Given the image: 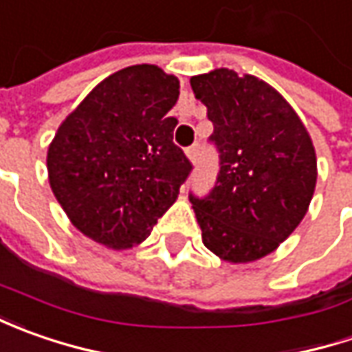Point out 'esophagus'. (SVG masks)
I'll list each match as a JSON object with an SVG mask.
<instances>
[{
  "label": "esophagus",
  "mask_w": 352,
  "mask_h": 352,
  "mask_svg": "<svg viewBox=\"0 0 352 352\" xmlns=\"http://www.w3.org/2000/svg\"><path fill=\"white\" fill-rule=\"evenodd\" d=\"M186 156L192 160V162H196L197 158V144H194V146H190V148H186Z\"/></svg>",
  "instance_id": "obj_1"
}]
</instances>
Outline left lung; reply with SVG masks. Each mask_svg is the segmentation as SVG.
<instances>
[{"mask_svg": "<svg viewBox=\"0 0 352 352\" xmlns=\"http://www.w3.org/2000/svg\"><path fill=\"white\" fill-rule=\"evenodd\" d=\"M213 123L217 182L190 194L204 245L221 261H258L307 213L318 180L316 148L302 119L256 76L217 68L190 80Z\"/></svg>", "mask_w": 352, "mask_h": 352, "instance_id": "obj_1", "label": "left lung"}]
</instances>
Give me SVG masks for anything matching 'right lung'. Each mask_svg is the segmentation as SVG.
<instances>
[{
  "label": "right lung",
  "instance_id": "right-lung-1",
  "mask_svg": "<svg viewBox=\"0 0 352 352\" xmlns=\"http://www.w3.org/2000/svg\"><path fill=\"white\" fill-rule=\"evenodd\" d=\"M180 82L155 64L107 76L62 121L48 146L52 194L76 229L131 249L180 194L192 162L172 142Z\"/></svg>",
  "mask_w": 352,
  "mask_h": 352
}]
</instances>
